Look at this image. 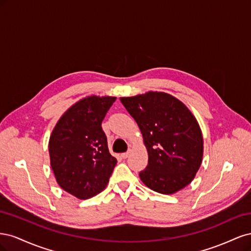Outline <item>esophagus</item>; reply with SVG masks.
I'll return each instance as SVG.
<instances>
[{"mask_svg": "<svg viewBox=\"0 0 251 251\" xmlns=\"http://www.w3.org/2000/svg\"><path fill=\"white\" fill-rule=\"evenodd\" d=\"M128 155H130V151H126V153L121 154V157H123L124 159H126L128 157Z\"/></svg>", "mask_w": 251, "mask_h": 251, "instance_id": "34e87169", "label": "esophagus"}]
</instances>
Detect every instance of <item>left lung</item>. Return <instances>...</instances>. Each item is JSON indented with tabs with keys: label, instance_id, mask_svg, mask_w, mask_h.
Segmentation results:
<instances>
[{
	"label": "left lung",
	"instance_id": "8db88e82",
	"mask_svg": "<svg viewBox=\"0 0 251 251\" xmlns=\"http://www.w3.org/2000/svg\"><path fill=\"white\" fill-rule=\"evenodd\" d=\"M137 123L149 162L139 173L149 188L172 195L194 180L203 158V136L193 113L176 97L150 92L120 97Z\"/></svg>",
	"mask_w": 251,
	"mask_h": 251
}]
</instances>
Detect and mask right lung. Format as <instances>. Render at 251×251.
Here are the masks:
<instances>
[{
  "mask_svg": "<svg viewBox=\"0 0 251 251\" xmlns=\"http://www.w3.org/2000/svg\"><path fill=\"white\" fill-rule=\"evenodd\" d=\"M116 97L87 96L57 121L49 139L51 169L64 191L80 200L102 192L117 163L101 123Z\"/></svg>",
  "mask_w": 251,
  "mask_h": 251,
  "instance_id": "add662e5",
  "label": "right lung"
}]
</instances>
